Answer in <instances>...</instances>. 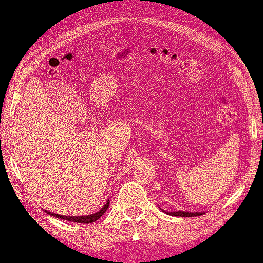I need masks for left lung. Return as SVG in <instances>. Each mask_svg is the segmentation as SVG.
<instances>
[{
  "label": "left lung",
  "mask_w": 263,
  "mask_h": 263,
  "mask_svg": "<svg viewBox=\"0 0 263 263\" xmlns=\"http://www.w3.org/2000/svg\"><path fill=\"white\" fill-rule=\"evenodd\" d=\"M161 209V208H159ZM163 212H165L168 215H173V217H198V215L205 214L204 212H188V211H173V212H168V211H164L161 209Z\"/></svg>",
  "instance_id": "1"
}]
</instances>
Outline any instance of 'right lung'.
Wrapping results in <instances>:
<instances>
[{
	"label": "right lung",
	"instance_id": "obj_1",
	"mask_svg": "<svg viewBox=\"0 0 263 263\" xmlns=\"http://www.w3.org/2000/svg\"><path fill=\"white\" fill-rule=\"evenodd\" d=\"M108 206H109V199H107L106 204L102 206L98 212L93 213V214H89V215H81V217H75V215H63V214H57V213H52L50 212V211H46L44 210V212L46 214L51 215V217H54V218H58L61 220H67V221H73V222H79V223H92L99 219L102 214H104Z\"/></svg>",
	"mask_w": 263,
	"mask_h": 263
}]
</instances>
